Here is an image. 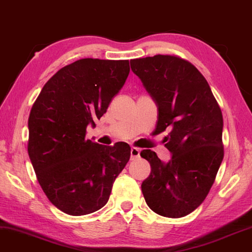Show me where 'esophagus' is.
Masks as SVG:
<instances>
[{"instance_id":"1","label":"esophagus","mask_w":252,"mask_h":252,"mask_svg":"<svg viewBox=\"0 0 252 252\" xmlns=\"http://www.w3.org/2000/svg\"><path fill=\"white\" fill-rule=\"evenodd\" d=\"M130 154H131V159H137V158H139V156H140V149L132 147L131 148Z\"/></svg>"}]
</instances>
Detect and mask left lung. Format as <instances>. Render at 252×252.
Returning a JSON list of instances; mask_svg holds the SVG:
<instances>
[{
	"label": "left lung",
	"mask_w": 252,
	"mask_h": 252,
	"mask_svg": "<svg viewBox=\"0 0 252 252\" xmlns=\"http://www.w3.org/2000/svg\"><path fill=\"white\" fill-rule=\"evenodd\" d=\"M130 65L157 106L155 133L170 131L167 163L150 149L140 153L150 164L142 194L158 215L183 217L205 200L223 160L222 112L207 80L186 60L155 55Z\"/></svg>",
	"instance_id": "8db88e82"
}]
</instances>
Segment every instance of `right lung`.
<instances>
[{"label": "right lung", "mask_w": 252, "mask_h": 252, "mask_svg": "<svg viewBox=\"0 0 252 252\" xmlns=\"http://www.w3.org/2000/svg\"><path fill=\"white\" fill-rule=\"evenodd\" d=\"M129 72L127 60H78L60 69L32 105L29 158L45 194L63 213L81 216L104 207L129 162L126 142L86 140L87 126L106 113Z\"/></svg>", "instance_id": "right-lung-1"}]
</instances>
